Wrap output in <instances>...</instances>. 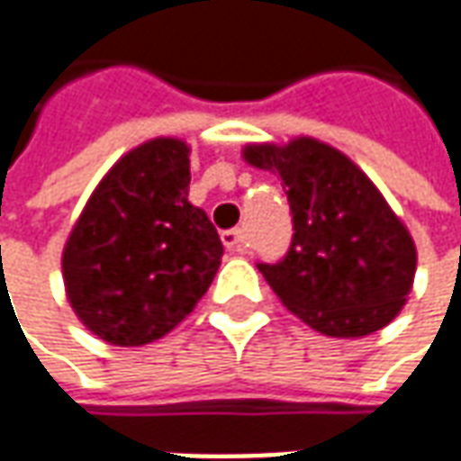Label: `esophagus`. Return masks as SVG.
I'll use <instances>...</instances> for the list:
<instances>
[{
  "mask_svg": "<svg viewBox=\"0 0 461 461\" xmlns=\"http://www.w3.org/2000/svg\"><path fill=\"white\" fill-rule=\"evenodd\" d=\"M221 240L228 251H246V236H243V230H240V228L225 230V233L221 236Z\"/></svg>",
  "mask_w": 461,
  "mask_h": 461,
  "instance_id": "esophagus-1",
  "label": "esophagus"
}]
</instances>
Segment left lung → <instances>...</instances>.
Listing matches in <instances>:
<instances>
[{"instance_id": "8db88e82", "label": "left lung", "mask_w": 461, "mask_h": 461, "mask_svg": "<svg viewBox=\"0 0 461 461\" xmlns=\"http://www.w3.org/2000/svg\"><path fill=\"white\" fill-rule=\"evenodd\" d=\"M240 156L287 189L293 246L258 264L282 305L312 330L362 339L398 318L416 279V243L377 185L312 135L246 143Z\"/></svg>"}]
</instances>
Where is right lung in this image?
Returning a JSON list of instances; mask_svg holds the SVG:
<instances>
[{
    "instance_id": "add662e5",
    "label": "right lung",
    "mask_w": 461,
    "mask_h": 461,
    "mask_svg": "<svg viewBox=\"0 0 461 461\" xmlns=\"http://www.w3.org/2000/svg\"><path fill=\"white\" fill-rule=\"evenodd\" d=\"M189 153L186 140L167 135L122 153L66 239V300L107 344L164 339L194 310L221 267L218 230L186 200Z\"/></svg>"
}]
</instances>
